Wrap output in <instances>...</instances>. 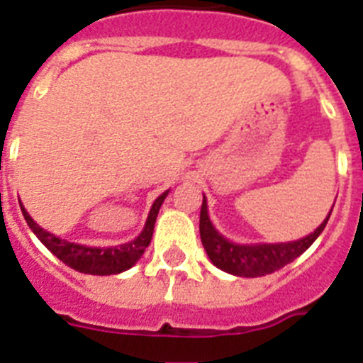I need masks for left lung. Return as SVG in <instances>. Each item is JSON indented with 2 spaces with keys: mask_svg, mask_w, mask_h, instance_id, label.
I'll use <instances>...</instances> for the list:
<instances>
[{
  "mask_svg": "<svg viewBox=\"0 0 363 363\" xmlns=\"http://www.w3.org/2000/svg\"><path fill=\"white\" fill-rule=\"evenodd\" d=\"M330 215L311 235L296 240V242L238 245V243H233L228 238H223L213 228L208 215V202L204 197L201 208V240L213 265L218 267L220 270L240 277H259L276 272V270L283 269L284 265L292 263L296 258H299L301 254L319 238V235L326 228Z\"/></svg>",
  "mask_w": 363,
  "mask_h": 363,
  "instance_id": "8db88e82",
  "label": "left lung"
}]
</instances>
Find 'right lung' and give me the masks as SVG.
<instances>
[{
    "label": "right lung",
    "mask_w": 363,
    "mask_h": 363,
    "mask_svg": "<svg viewBox=\"0 0 363 363\" xmlns=\"http://www.w3.org/2000/svg\"><path fill=\"white\" fill-rule=\"evenodd\" d=\"M168 191H164L161 197L155 199V202L152 204L150 213H148L147 223H145L143 231L132 242L123 243V245L116 247H87V245H79V243L66 242L62 238H57L52 233L44 231L40 225H37L33 222L32 216L26 213V209L21 206L23 216H25L26 223L30 225V229L33 231V235L40 240L44 247L48 250H52L57 258L62 263H66L71 269L79 270V272L91 274V276H111V274H120L125 270L130 269L132 265H135V262L143 256L145 249L150 245L152 235H154V223L157 218V213L161 204L164 202Z\"/></svg>",
    "instance_id": "obj_1"
}]
</instances>
